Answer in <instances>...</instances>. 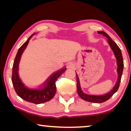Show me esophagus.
<instances>
[{
  "label": "esophagus",
  "instance_id": "1",
  "mask_svg": "<svg viewBox=\"0 0 131 131\" xmlns=\"http://www.w3.org/2000/svg\"><path fill=\"white\" fill-rule=\"evenodd\" d=\"M67 67L69 69H73L74 67V64L73 62H69L67 64Z\"/></svg>",
  "mask_w": 131,
  "mask_h": 131
}]
</instances>
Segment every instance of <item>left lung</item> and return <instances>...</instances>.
I'll list each match as a JSON object with an SVG mask.
<instances>
[{
    "label": "left lung",
    "instance_id": "obj_1",
    "mask_svg": "<svg viewBox=\"0 0 131 131\" xmlns=\"http://www.w3.org/2000/svg\"><path fill=\"white\" fill-rule=\"evenodd\" d=\"M98 33L99 34H101L103 36H104L107 38V41L110 45L111 49L114 52V54L115 55V57L117 60V82L114 85L112 90L110 92H108L107 94H105L104 95H91V94H87L84 93L82 91L81 87H80V84L79 81V78L78 75L76 73V80H77V91H78V94L80 98L82 100H85V101L91 102V103H104V102L106 101L108 99L112 97L114 93L117 92V91L119 89V85H120V82H121L122 75L123 73V57L122 54L121 50L120 49L119 46H117V45L116 43L114 41L112 40V39L110 38V36L105 33V32L103 31H98Z\"/></svg>",
    "mask_w": 131,
    "mask_h": 131
}]
</instances>
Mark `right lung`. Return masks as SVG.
<instances>
[{"instance_id": "1", "label": "right lung", "mask_w": 131, "mask_h": 131, "mask_svg": "<svg viewBox=\"0 0 131 131\" xmlns=\"http://www.w3.org/2000/svg\"><path fill=\"white\" fill-rule=\"evenodd\" d=\"M35 34V33H33L30 36L17 52L12 67V82L16 93L19 97L26 101L39 104L49 101L54 96L57 91L55 82L66 70L67 68H62L52 73L39 88L31 89L25 86L19 76V63L23 52L26 49L29 40Z\"/></svg>"}]
</instances>
